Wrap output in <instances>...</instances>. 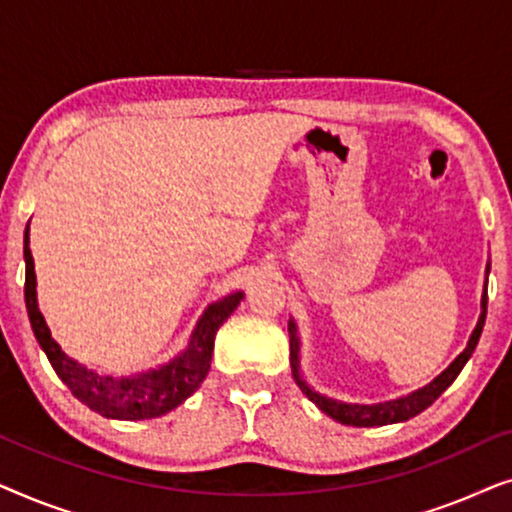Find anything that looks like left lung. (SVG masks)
Instances as JSON below:
<instances>
[{"label": "left lung", "mask_w": 512, "mask_h": 512, "mask_svg": "<svg viewBox=\"0 0 512 512\" xmlns=\"http://www.w3.org/2000/svg\"><path fill=\"white\" fill-rule=\"evenodd\" d=\"M489 272V268H487ZM485 317H487V284H485V293H482V314L478 319V326L468 340V347L461 352L457 359L452 361V366L443 370L436 380L431 384H426L424 389L412 391V394L396 398V401H387V403H377V405H352V403H338L333 398L319 396L317 391H312L307 384L303 382V377L298 373V335H296V324L289 321V345H291V373L293 380L300 387V391L310 398L312 403H317V408L321 412H326L328 417H333L335 422L347 424V426H384V424H396V422H405V419L419 415L424 412L429 405L436 401V398L443 394V391L450 387V384L457 380V375L461 373V368L466 366V361L471 359V354L475 352V345H478L480 335H482V326H485Z\"/></svg>", "instance_id": "obj_1"}]
</instances>
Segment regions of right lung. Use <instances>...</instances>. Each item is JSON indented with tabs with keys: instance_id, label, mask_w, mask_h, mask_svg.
Returning <instances> with one entry per match:
<instances>
[{
	"instance_id": "add662e5",
	"label": "right lung",
	"mask_w": 512,
	"mask_h": 512,
	"mask_svg": "<svg viewBox=\"0 0 512 512\" xmlns=\"http://www.w3.org/2000/svg\"><path fill=\"white\" fill-rule=\"evenodd\" d=\"M25 305L27 317H30L34 338L44 349L48 361L69 391L86 403L90 410L100 412L102 417L111 419H151L170 412L186 401L195 389L200 387L209 373V363L214 354V338L219 326L226 321L237 305H240L242 293H230V296L216 300L209 305L202 319L195 326L193 338L188 349L177 356L167 366L151 370V373L137 377H104L93 370H86L79 363L69 359L62 352L58 342L51 338L44 317L37 307V277H34V261L30 251V230L25 228Z\"/></svg>"
}]
</instances>
